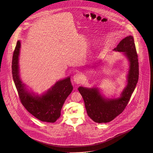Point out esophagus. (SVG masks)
<instances>
[{
	"mask_svg": "<svg viewBox=\"0 0 153 153\" xmlns=\"http://www.w3.org/2000/svg\"><path fill=\"white\" fill-rule=\"evenodd\" d=\"M82 79V75L80 74H76L73 76V80L76 84H80Z\"/></svg>",
	"mask_w": 153,
	"mask_h": 153,
	"instance_id": "obj_1",
	"label": "esophagus"
}]
</instances>
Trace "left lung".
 Here are the masks:
<instances>
[{"mask_svg": "<svg viewBox=\"0 0 153 153\" xmlns=\"http://www.w3.org/2000/svg\"><path fill=\"white\" fill-rule=\"evenodd\" d=\"M113 50L124 52L130 62L127 86L120 97L107 99L101 96L97 88H89L82 86L78 88L84 101L88 116L97 123H108L124 111L138 80V59L133 36H129L125 38Z\"/></svg>", "mask_w": 153, "mask_h": 153, "instance_id": "1", "label": "left lung"}]
</instances>
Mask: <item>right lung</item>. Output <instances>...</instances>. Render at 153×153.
Segmentation results:
<instances>
[{
	"label": "right lung",
	"instance_id": "right-lung-1",
	"mask_svg": "<svg viewBox=\"0 0 153 153\" xmlns=\"http://www.w3.org/2000/svg\"><path fill=\"white\" fill-rule=\"evenodd\" d=\"M20 48L21 42L17 41L13 51L11 68L21 102L27 111L39 120L55 123L60 117L62 106L73 90L70 77L56 82L42 96L30 93L20 79L19 65Z\"/></svg>",
	"mask_w": 153,
	"mask_h": 153
}]
</instances>
